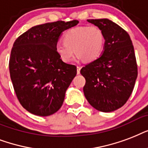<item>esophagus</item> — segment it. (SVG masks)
Returning <instances> with one entry per match:
<instances>
[{
	"mask_svg": "<svg viewBox=\"0 0 148 148\" xmlns=\"http://www.w3.org/2000/svg\"><path fill=\"white\" fill-rule=\"evenodd\" d=\"M80 69H81V68H80L79 66H77V74H79L80 73Z\"/></svg>",
	"mask_w": 148,
	"mask_h": 148,
	"instance_id": "34e87169",
	"label": "esophagus"
}]
</instances>
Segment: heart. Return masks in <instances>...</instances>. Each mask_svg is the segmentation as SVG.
Segmentation results:
<instances>
[{
	"label": "heart",
	"instance_id": "obj_1",
	"mask_svg": "<svg viewBox=\"0 0 148 148\" xmlns=\"http://www.w3.org/2000/svg\"><path fill=\"white\" fill-rule=\"evenodd\" d=\"M64 42L56 45V53L61 60L68 63L75 52L78 58L92 62L99 58L103 49L105 38L100 28L82 26L72 28L63 36Z\"/></svg>",
	"mask_w": 148,
	"mask_h": 148
}]
</instances>
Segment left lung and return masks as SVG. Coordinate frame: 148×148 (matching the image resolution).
<instances>
[{
	"instance_id": "left-lung-1",
	"label": "left lung",
	"mask_w": 148,
	"mask_h": 148,
	"mask_svg": "<svg viewBox=\"0 0 148 148\" xmlns=\"http://www.w3.org/2000/svg\"><path fill=\"white\" fill-rule=\"evenodd\" d=\"M101 29L105 38L102 56L82 67L86 79L84 95L92 107L101 112L121 108L132 93L137 77V65L130 35L108 19H89Z\"/></svg>"
}]
</instances>
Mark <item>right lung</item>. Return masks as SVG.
I'll return each instance as SVG.
<instances>
[{
  "instance_id": "right-lung-1",
  "label": "right lung",
  "mask_w": 148,
  "mask_h": 148,
  "mask_svg": "<svg viewBox=\"0 0 148 148\" xmlns=\"http://www.w3.org/2000/svg\"><path fill=\"white\" fill-rule=\"evenodd\" d=\"M79 21H58L34 26L15 40L9 71L21 106L32 114L47 116L61 108L76 66L64 62L56 51L62 32Z\"/></svg>"
}]
</instances>
